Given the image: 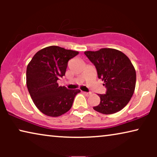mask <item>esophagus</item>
Listing matches in <instances>:
<instances>
[{
	"label": "esophagus",
	"instance_id": "34e87169",
	"mask_svg": "<svg viewBox=\"0 0 157 157\" xmlns=\"http://www.w3.org/2000/svg\"><path fill=\"white\" fill-rule=\"evenodd\" d=\"M83 94H85L86 96H89V95H91V92H85V91H83Z\"/></svg>",
	"mask_w": 157,
	"mask_h": 157
}]
</instances>
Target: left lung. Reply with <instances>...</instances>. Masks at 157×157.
<instances>
[{
	"label": "left lung",
	"mask_w": 157,
	"mask_h": 157,
	"mask_svg": "<svg viewBox=\"0 0 157 157\" xmlns=\"http://www.w3.org/2000/svg\"><path fill=\"white\" fill-rule=\"evenodd\" d=\"M95 66L98 78L104 81L106 94H98L101 101L94 110L104 114L121 111L129 102L136 86V71L129 59L121 51L101 48L97 51H85Z\"/></svg>",
	"instance_id": "left-lung-1"
}]
</instances>
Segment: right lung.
Masks as SVG:
<instances>
[{"label": "right lung", "mask_w": 157, "mask_h": 157, "mask_svg": "<svg viewBox=\"0 0 157 157\" xmlns=\"http://www.w3.org/2000/svg\"><path fill=\"white\" fill-rule=\"evenodd\" d=\"M78 51L51 46L38 51L26 69L28 90L36 107L49 117H59L71 108L81 91L59 86L57 81L65 76L68 62Z\"/></svg>", "instance_id": "add662e5"}]
</instances>
